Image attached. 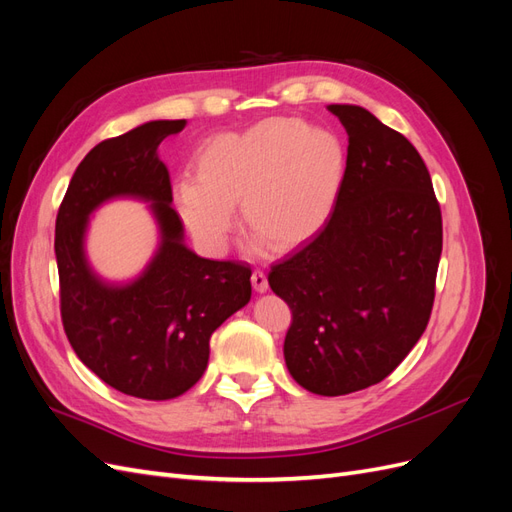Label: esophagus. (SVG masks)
Wrapping results in <instances>:
<instances>
[{
	"label": "esophagus",
	"mask_w": 512,
	"mask_h": 512,
	"mask_svg": "<svg viewBox=\"0 0 512 512\" xmlns=\"http://www.w3.org/2000/svg\"><path fill=\"white\" fill-rule=\"evenodd\" d=\"M252 286H254L256 292H267V290H269V282H267L265 271L256 269V271L252 273Z\"/></svg>",
	"instance_id": "esophagus-1"
}]
</instances>
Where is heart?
<instances>
[{
    "label": "heart",
    "instance_id": "heart-1",
    "mask_svg": "<svg viewBox=\"0 0 512 512\" xmlns=\"http://www.w3.org/2000/svg\"><path fill=\"white\" fill-rule=\"evenodd\" d=\"M339 138L297 117H269L243 132L213 136L196 156V177L175 183L183 222L209 250H222L235 203L245 228L282 252L327 220L344 175Z\"/></svg>",
    "mask_w": 512,
    "mask_h": 512
}]
</instances>
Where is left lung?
<instances>
[{"mask_svg": "<svg viewBox=\"0 0 512 512\" xmlns=\"http://www.w3.org/2000/svg\"><path fill=\"white\" fill-rule=\"evenodd\" d=\"M348 134L335 209L318 235L269 271L292 322L290 376L324 397L382 382L421 339L436 297L442 213L404 134L354 104H329Z\"/></svg>", "mask_w": 512, "mask_h": 512, "instance_id": "1", "label": "left lung"}]
</instances>
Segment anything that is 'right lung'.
I'll return each mask as SVG.
<instances>
[{
	"label": "right lung",
	"instance_id": "add662e5",
	"mask_svg": "<svg viewBox=\"0 0 512 512\" xmlns=\"http://www.w3.org/2000/svg\"><path fill=\"white\" fill-rule=\"evenodd\" d=\"M185 119L147 121L91 149L74 170L55 222L61 322L76 356L119 393L164 401L205 374L209 339L252 297L247 262L209 260L183 243L158 147ZM113 197L150 203L161 245L146 271L111 285L88 267V215Z\"/></svg>",
	"mask_w": 512,
	"mask_h": 512
}]
</instances>
